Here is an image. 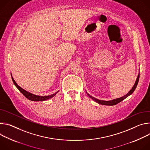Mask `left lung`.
I'll return each instance as SVG.
<instances>
[{
    "mask_svg": "<svg viewBox=\"0 0 150 150\" xmlns=\"http://www.w3.org/2000/svg\"><path fill=\"white\" fill-rule=\"evenodd\" d=\"M139 73L138 74V76L137 77V79L136 80V81L135 83V84L134 85V86L132 87V89H130V91L125 95H124L122 97H120V98H116V99H112V100H110V101H103V100H99V99H96V98H95L94 97L92 96L91 95H90L89 93H88V92L86 91L87 95L89 96V97H90L91 99H92L93 101H95L96 103L99 104H101V105H116L118 103H119L120 102L122 101L123 100H124V99L125 98H126L127 97H128L129 95H130L133 92H134V91L135 90L137 86V85L138 83V81H139Z\"/></svg>",
    "mask_w": 150,
    "mask_h": 150,
    "instance_id": "8db88e82",
    "label": "left lung"
}]
</instances>
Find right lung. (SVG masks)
Wrapping results in <instances>:
<instances>
[{
  "mask_svg": "<svg viewBox=\"0 0 150 150\" xmlns=\"http://www.w3.org/2000/svg\"><path fill=\"white\" fill-rule=\"evenodd\" d=\"M11 74V76H12V74ZM12 81L13 82L14 85H15V86L18 88V89L28 99H29V100L30 101H45V100H47V99H49L50 98H51L52 97H54L58 92L57 91V92H55V93L52 94V95H47V96H40V95H35V94H33L30 92H27V91L23 89L22 88H21L20 86L18 85V84L16 83V81L14 80L13 78L12 77Z\"/></svg>",
  "mask_w": 150,
  "mask_h": 150,
  "instance_id": "obj_1",
  "label": "right lung"
}]
</instances>
